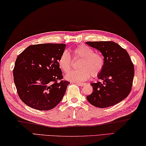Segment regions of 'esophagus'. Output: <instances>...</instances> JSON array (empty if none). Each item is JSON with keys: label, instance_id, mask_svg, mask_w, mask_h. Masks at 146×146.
<instances>
[{"label": "esophagus", "instance_id": "esophagus-1", "mask_svg": "<svg viewBox=\"0 0 146 146\" xmlns=\"http://www.w3.org/2000/svg\"><path fill=\"white\" fill-rule=\"evenodd\" d=\"M76 83L77 84V85H80V86H85V85H86V84L85 83H80V82H76Z\"/></svg>", "mask_w": 146, "mask_h": 146}]
</instances>
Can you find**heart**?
I'll return each instance as SVG.
<instances>
[{"instance_id": "1", "label": "heart", "mask_w": 146, "mask_h": 146, "mask_svg": "<svg viewBox=\"0 0 146 146\" xmlns=\"http://www.w3.org/2000/svg\"><path fill=\"white\" fill-rule=\"evenodd\" d=\"M74 58H80L78 68L80 69L71 71L65 76L66 80L79 82L88 80L92 75L98 76L104 68V59L103 55L94 52V50L86 45H80L72 50ZM58 64L64 72H68L71 68V58L67 51H63L58 59Z\"/></svg>"}]
</instances>
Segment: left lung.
<instances>
[{
    "label": "left lung",
    "mask_w": 146,
    "mask_h": 146,
    "mask_svg": "<svg viewBox=\"0 0 146 146\" xmlns=\"http://www.w3.org/2000/svg\"><path fill=\"white\" fill-rule=\"evenodd\" d=\"M87 45L100 51L104 59V68L98 76L103 83H92L93 92L86 97L93 106L104 108L126 99L131 90L134 65L127 51L117 43L87 42Z\"/></svg>",
    "instance_id": "1"
}]
</instances>
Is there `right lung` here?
<instances>
[{
	"label": "right lung",
	"mask_w": 146,
	"mask_h": 146,
	"mask_svg": "<svg viewBox=\"0 0 146 146\" xmlns=\"http://www.w3.org/2000/svg\"><path fill=\"white\" fill-rule=\"evenodd\" d=\"M65 47L64 43L33 45L18 56L14 82L20 99L31 108L49 110L63 99L70 83L61 80L58 61Z\"/></svg>",
	"instance_id": "1"
}]
</instances>
